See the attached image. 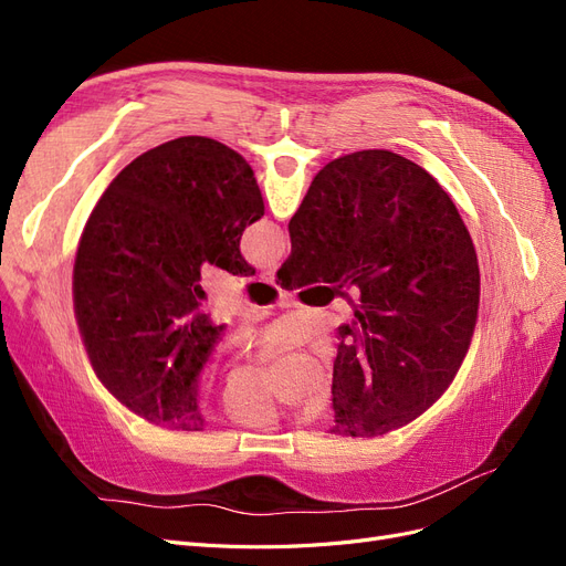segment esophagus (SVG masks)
<instances>
[{"label":"esophagus","instance_id":"1","mask_svg":"<svg viewBox=\"0 0 566 566\" xmlns=\"http://www.w3.org/2000/svg\"><path fill=\"white\" fill-rule=\"evenodd\" d=\"M260 279L264 281V283H276V271H273V269H264L262 273H260Z\"/></svg>","mask_w":566,"mask_h":566}]
</instances>
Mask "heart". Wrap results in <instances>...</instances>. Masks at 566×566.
Masks as SVG:
<instances>
[{
	"instance_id": "obj_1",
	"label": "heart",
	"mask_w": 566,
	"mask_h": 566,
	"mask_svg": "<svg viewBox=\"0 0 566 566\" xmlns=\"http://www.w3.org/2000/svg\"><path fill=\"white\" fill-rule=\"evenodd\" d=\"M331 397H333V382L325 378L314 394L316 408L328 406ZM221 410H224V416L233 424L248 427V430H271V427H279L283 420L281 406L271 397L269 389L262 382L245 385V387L229 385V389L224 391V399H221Z\"/></svg>"
}]
</instances>
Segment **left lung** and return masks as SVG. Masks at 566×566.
<instances>
[{
    "instance_id": "8db88e82",
    "label": "left lung",
    "mask_w": 566,
    "mask_h": 566,
    "mask_svg": "<svg viewBox=\"0 0 566 566\" xmlns=\"http://www.w3.org/2000/svg\"><path fill=\"white\" fill-rule=\"evenodd\" d=\"M262 217L252 167L208 136L142 153L98 198L75 256V318L98 382L132 413L202 430L198 378L224 325L200 312V266L252 276L241 235Z\"/></svg>"
}]
</instances>
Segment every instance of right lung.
Segmentation results:
<instances>
[{
    "mask_svg": "<svg viewBox=\"0 0 566 566\" xmlns=\"http://www.w3.org/2000/svg\"><path fill=\"white\" fill-rule=\"evenodd\" d=\"M285 290H361L339 328L333 432L380 437L422 416L453 382L479 312V262L465 221L432 175L391 150L325 165L287 224Z\"/></svg>",
    "mask_w": 566,
    "mask_h": 566,
    "instance_id": "right-lung-1",
    "label": "right lung"
}]
</instances>
